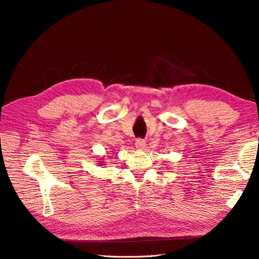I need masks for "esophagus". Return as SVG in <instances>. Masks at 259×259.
I'll return each mask as SVG.
<instances>
[{"instance_id": "34e87169", "label": "esophagus", "mask_w": 259, "mask_h": 259, "mask_svg": "<svg viewBox=\"0 0 259 259\" xmlns=\"http://www.w3.org/2000/svg\"><path fill=\"white\" fill-rule=\"evenodd\" d=\"M136 147L138 148V149H144V148L146 147V141L144 139H137L136 140Z\"/></svg>"}]
</instances>
